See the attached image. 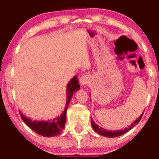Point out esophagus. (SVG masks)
<instances>
[{"label": "esophagus", "mask_w": 159, "mask_h": 159, "mask_svg": "<svg viewBox=\"0 0 159 159\" xmlns=\"http://www.w3.org/2000/svg\"><path fill=\"white\" fill-rule=\"evenodd\" d=\"M89 81H90V77L87 75H84L80 78V83H81L82 86L86 85V84L89 83Z\"/></svg>", "instance_id": "esophagus-1"}]
</instances>
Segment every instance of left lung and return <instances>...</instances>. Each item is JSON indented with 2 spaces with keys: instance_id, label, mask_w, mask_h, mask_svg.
<instances>
[{
  "instance_id": "left-lung-1",
  "label": "left lung",
  "mask_w": 159,
  "mask_h": 159,
  "mask_svg": "<svg viewBox=\"0 0 159 159\" xmlns=\"http://www.w3.org/2000/svg\"><path fill=\"white\" fill-rule=\"evenodd\" d=\"M144 113V112H143ZM143 113H142V115L139 116V117L137 118L136 120H134V122L132 123L131 125H129V127H126L124 129H121V130H116V131H108L105 129L100 127L97 124L95 123L94 120H92V118H91V123H92V126L93 127V129H94L95 132H96L97 134H99V135H102V136H104V137H118L120 136V135L125 134L129 131L132 129L134 127V126L136 125V124H138L142 116L143 115Z\"/></svg>"
}]
</instances>
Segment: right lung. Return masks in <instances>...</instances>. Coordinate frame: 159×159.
I'll return each mask as SVG.
<instances>
[{
    "label": "right lung",
    "mask_w": 159,
    "mask_h": 159,
    "mask_svg": "<svg viewBox=\"0 0 159 159\" xmlns=\"http://www.w3.org/2000/svg\"><path fill=\"white\" fill-rule=\"evenodd\" d=\"M80 89V84L78 83L77 76L75 75L70 80V81L67 85V101L64 111L58 117L48 120H31L30 118H27L23 115L22 112L20 111L21 118L26 125L29 126L32 130L36 132L37 134L43 137H52L60 134L65 128L66 122L67 110L70 104V102L73 97L74 92H77Z\"/></svg>",
    "instance_id": "1"
}]
</instances>
